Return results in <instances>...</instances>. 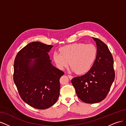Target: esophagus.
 <instances>
[{
	"instance_id": "34e87169",
	"label": "esophagus",
	"mask_w": 126,
	"mask_h": 126,
	"mask_svg": "<svg viewBox=\"0 0 126 126\" xmlns=\"http://www.w3.org/2000/svg\"><path fill=\"white\" fill-rule=\"evenodd\" d=\"M68 77H69V78L70 79H72V78H73V77H72V76H71V75H68Z\"/></svg>"
}]
</instances>
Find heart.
Instances as JSON below:
<instances>
[{
    "label": "heart",
    "mask_w": 126,
    "mask_h": 126,
    "mask_svg": "<svg viewBox=\"0 0 126 126\" xmlns=\"http://www.w3.org/2000/svg\"><path fill=\"white\" fill-rule=\"evenodd\" d=\"M97 49L92 44L74 43L61 48L55 52L53 59L57 67L63 70L71 66V70L81 75L88 71L96 59Z\"/></svg>",
    "instance_id": "1"
}]
</instances>
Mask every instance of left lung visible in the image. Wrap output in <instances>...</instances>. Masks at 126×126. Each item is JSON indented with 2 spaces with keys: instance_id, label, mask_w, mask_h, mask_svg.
Here are the masks:
<instances>
[{
  "instance_id": "obj_1",
  "label": "left lung",
  "mask_w": 126,
  "mask_h": 126,
  "mask_svg": "<svg viewBox=\"0 0 126 126\" xmlns=\"http://www.w3.org/2000/svg\"><path fill=\"white\" fill-rule=\"evenodd\" d=\"M97 45L96 58L87 73L71 80L80 99L87 104H95L106 97L115 77L113 59L104 43L93 37Z\"/></svg>"
}]
</instances>
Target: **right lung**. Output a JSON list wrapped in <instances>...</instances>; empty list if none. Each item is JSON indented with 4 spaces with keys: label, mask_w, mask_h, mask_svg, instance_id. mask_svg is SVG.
<instances>
[{
    "label": "right lung",
    "mask_w": 126,
    "mask_h": 126,
    "mask_svg": "<svg viewBox=\"0 0 126 126\" xmlns=\"http://www.w3.org/2000/svg\"><path fill=\"white\" fill-rule=\"evenodd\" d=\"M52 47L32 42L21 49L15 59L14 80L19 94L36 109L50 107L59 96V79L64 72L51 63L48 52Z\"/></svg>",
    "instance_id": "right-lung-1"
}]
</instances>
